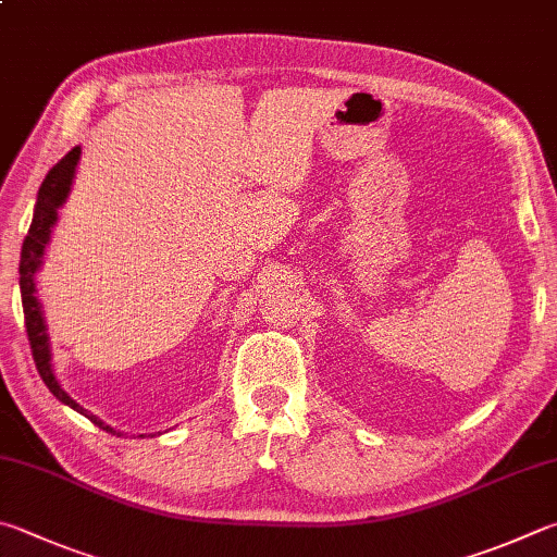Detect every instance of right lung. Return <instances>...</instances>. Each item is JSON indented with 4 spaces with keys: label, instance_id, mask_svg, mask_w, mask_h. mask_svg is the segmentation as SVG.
Listing matches in <instances>:
<instances>
[{
    "label": "right lung",
    "instance_id": "right-lung-1",
    "mask_svg": "<svg viewBox=\"0 0 557 557\" xmlns=\"http://www.w3.org/2000/svg\"><path fill=\"white\" fill-rule=\"evenodd\" d=\"M79 153H83L79 146L70 150V153L60 160V163L50 168V173L46 175L44 185H40V189H38L32 228H28L24 246H22V262H18V275H22V280H18V287H22V305H24L28 343H32L34 362H36L40 380L46 382V387L53 392L55 399L67 404L70 409L83 413V417H87L95 423V426H99L102 431L121 436V431L111 429L109 423L95 417V413H89L87 409L79 407V404L70 397L63 387H60V382L55 380V372H53V362H50V341L46 333V319H44V311H40V301L36 297V272L40 268V262H44V252H46V246L50 240V231H53L55 221H58V209L65 205V199L70 195V185H73Z\"/></svg>",
    "mask_w": 557,
    "mask_h": 557
}]
</instances>
